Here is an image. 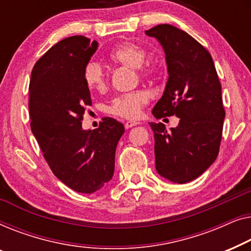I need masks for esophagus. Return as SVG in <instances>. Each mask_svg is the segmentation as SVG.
Wrapping results in <instances>:
<instances>
[{
	"instance_id": "obj_1",
	"label": "esophagus",
	"mask_w": 251,
	"mask_h": 251,
	"mask_svg": "<svg viewBox=\"0 0 251 251\" xmlns=\"http://www.w3.org/2000/svg\"><path fill=\"white\" fill-rule=\"evenodd\" d=\"M137 124H139V123H136V122H132V121H127V122H125V128H130V127H134V126H136Z\"/></svg>"
}]
</instances>
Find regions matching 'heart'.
I'll return each instance as SVG.
<instances>
[{
  "label": "heart",
  "mask_w": 251,
  "mask_h": 251,
  "mask_svg": "<svg viewBox=\"0 0 251 251\" xmlns=\"http://www.w3.org/2000/svg\"><path fill=\"white\" fill-rule=\"evenodd\" d=\"M110 59L118 65L134 68L143 78L156 75L158 67L154 63L144 62L148 58V51L142 45L134 42H125L119 44L110 52ZM83 78L86 86L93 91L107 89L109 75L107 69L100 62L91 60L84 67ZM150 100L149 93L146 91H135L116 97L109 105V114L121 118L135 119L142 112V109Z\"/></svg>",
  "instance_id": "b5f03b06"
}]
</instances>
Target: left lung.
Returning <instances> with one entry per match:
<instances>
[{
    "label": "left lung",
    "instance_id": "1",
    "mask_svg": "<svg viewBox=\"0 0 251 251\" xmlns=\"http://www.w3.org/2000/svg\"><path fill=\"white\" fill-rule=\"evenodd\" d=\"M146 34L160 42L169 74L152 114L157 119L179 118L171 132L162 123H150L156 169L182 184L199 177L220 152L225 118L221 82L209 52L188 33L162 24Z\"/></svg>",
    "mask_w": 251,
    "mask_h": 251
}]
</instances>
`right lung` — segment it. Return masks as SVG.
I'll list each match as a JSON object with an SVG mask.
<instances>
[{"instance_id": "obj_1", "label": "right lung", "mask_w": 251, "mask_h": 251, "mask_svg": "<svg viewBox=\"0 0 251 251\" xmlns=\"http://www.w3.org/2000/svg\"><path fill=\"white\" fill-rule=\"evenodd\" d=\"M98 42L76 35L53 45L37 60L29 83L30 128L44 159L62 183L92 193L109 182L124 125L102 118L98 128L83 130L85 108L92 105L83 70Z\"/></svg>"}]
</instances>
